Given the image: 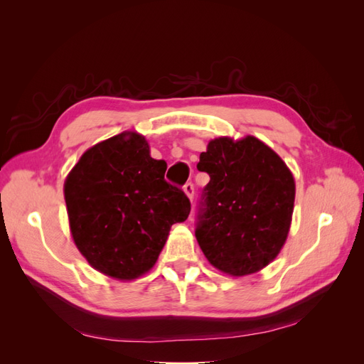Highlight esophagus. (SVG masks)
Here are the masks:
<instances>
[{"instance_id":"esophagus-1","label":"esophagus","mask_w":364,"mask_h":364,"mask_svg":"<svg viewBox=\"0 0 364 364\" xmlns=\"http://www.w3.org/2000/svg\"><path fill=\"white\" fill-rule=\"evenodd\" d=\"M183 191H185L186 196H188V199L193 202V197H194V185H193V182H186L183 185Z\"/></svg>"}]
</instances>
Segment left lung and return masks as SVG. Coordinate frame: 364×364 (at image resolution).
Returning <instances> with one entry per match:
<instances>
[{"label": "left lung", "instance_id": "obj_1", "mask_svg": "<svg viewBox=\"0 0 364 364\" xmlns=\"http://www.w3.org/2000/svg\"><path fill=\"white\" fill-rule=\"evenodd\" d=\"M209 174L196 238L206 259L230 277H245L278 257L294 206V179L285 162L255 136H222L200 153Z\"/></svg>", "mask_w": 364, "mask_h": 364}]
</instances>
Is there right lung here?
<instances>
[{
	"label": "right lung",
	"mask_w": 364,
	"mask_h": 364,
	"mask_svg": "<svg viewBox=\"0 0 364 364\" xmlns=\"http://www.w3.org/2000/svg\"><path fill=\"white\" fill-rule=\"evenodd\" d=\"M146 138L123 132L87 149L63 185L70 229L91 266L121 281L149 272L174 223L188 218L186 194L164 179Z\"/></svg>",
	"instance_id": "obj_1"
}]
</instances>
